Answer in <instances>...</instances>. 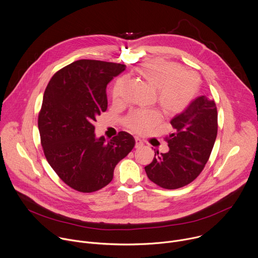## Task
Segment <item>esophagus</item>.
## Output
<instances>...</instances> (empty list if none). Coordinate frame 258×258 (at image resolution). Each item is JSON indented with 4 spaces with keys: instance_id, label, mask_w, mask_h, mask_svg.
<instances>
[{
    "instance_id": "esophagus-1",
    "label": "esophagus",
    "mask_w": 258,
    "mask_h": 258,
    "mask_svg": "<svg viewBox=\"0 0 258 258\" xmlns=\"http://www.w3.org/2000/svg\"><path fill=\"white\" fill-rule=\"evenodd\" d=\"M135 141H136V145H135V147H136L137 149L141 148V147L144 145V143L142 142V140H141V139H139V138H136V139H135Z\"/></svg>"
}]
</instances>
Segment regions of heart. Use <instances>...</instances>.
I'll use <instances>...</instances> for the list:
<instances>
[{
  "mask_svg": "<svg viewBox=\"0 0 258 258\" xmlns=\"http://www.w3.org/2000/svg\"><path fill=\"white\" fill-rule=\"evenodd\" d=\"M140 77L154 90L159 105L167 113L184 110L195 99L200 86L197 74L185 71L174 61L165 59L148 60L137 68ZM124 79H119L113 86L112 98L119 101L124 92ZM160 113L156 110L133 111L124 120L125 125L138 134L147 133L159 123Z\"/></svg>",
  "mask_w": 258,
  "mask_h": 258,
  "instance_id": "heart-1",
  "label": "heart"
}]
</instances>
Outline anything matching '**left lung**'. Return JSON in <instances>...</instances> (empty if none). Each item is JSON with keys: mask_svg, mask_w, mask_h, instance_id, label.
<instances>
[{"mask_svg": "<svg viewBox=\"0 0 258 258\" xmlns=\"http://www.w3.org/2000/svg\"><path fill=\"white\" fill-rule=\"evenodd\" d=\"M174 131L165 141L169 152L159 154L145 167L151 181L166 189H176L192 182L204 170L218 134V112L214 100L195 99L170 121Z\"/></svg>", "mask_w": 258, "mask_h": 258, "instance_id": "1", "label": "left lung"}]
</instances>
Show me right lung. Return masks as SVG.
<instances>
[{
	"label": "right lung",
	"instance_id": "add662e5",
	"mask_svg": "<svg viewBox=\"0 0 258 258\" xmlns=\"http://www.w3.org/2000/svg\"><path fill=\"white\" fill-rule=\"evenodd\" d=\"M125 66L79 59L48 82L38 114L44 156L57 176L73 189L89 194L106 186L116 164L135 147L126 132L107 143L95 137L94 121L107 109V84Z\"/></svg>",
	"mask_w": 258,
	"mask_h": 258
}]
</instances>
